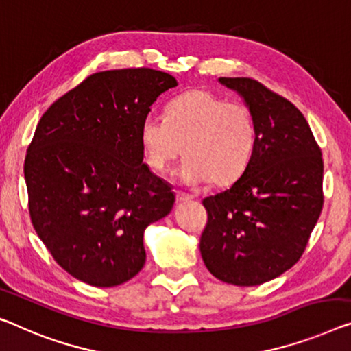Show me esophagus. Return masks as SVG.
<instances>
[{"label":"esophagus","mask_w":351,"mask_h":351,"mask_svg":"<svg viewBox=\"0 0 351 351\" xmlns=\"http://www.w3.org/2000/svg\"><path fill=\"white\" fill-rule=\"evenodd\" d=\"M191 200H192V195H187V193H182L180 191L176 192V202L178 203H187V202H191Z\"/></svg>","instance_id":"1"}]
</instances>
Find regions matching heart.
<instances>
[{"label":"heart","mask_w":351,"mask_h":351,"mask_svg":"<svg viewBox=\"0 0 351 351\" xmlns=\"http://www.w3.org/2000/svg\"><path fill=\"white\" fill-rule=\"evenodd\" d=\"M255 140L250 108L208 90L181 94L167 106L165 118L149 113L140 128L145 162L153 171H165L182 146L186 159L178 176L189 186L208 180L222 186L238 180L252 158Z\"/></svg>","instance_id":"b5f03b06"}]
</instances>
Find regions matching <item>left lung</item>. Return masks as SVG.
Masks as SVG:
<instances>
[{
    "mask_svg": "<svg viewBox=\"0 0 351 351\" xmlns=\"http://www.w3.org/2000/svg\"><path fill=\"white\" fill-rule=\"evenodd\" d=\"M254 114L257 140L247 169L203 200L206 268L239 287L268 282L301 258L323 208V158L304 114L247 77H221Z\"/></svg>",
    "mask_w": 351,
    "mask_h": 351,
    "instance_id": "left-lung-1",
    "label": "left lung"
}]
</instances>
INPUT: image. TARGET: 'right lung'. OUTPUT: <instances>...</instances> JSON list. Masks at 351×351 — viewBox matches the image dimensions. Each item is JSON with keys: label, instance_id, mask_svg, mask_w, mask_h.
Masks as SVG:
<instances>
[{"label": "right lung", "instance_id": "right-lung-1", "mask_svg": "<svg viewBox=\"0 0 351 351\" xmlns=\"http://www.w3.org/2000/svg\"><path fill=\"white\" fill-rule=\"evenodd\" d=\"M178 85L149 67L96 72L42 114L25 158L28 209L62 269L114 287L143 268V232L171 211V187L143 164L140 128Z\"/></svg>", "mask_w": 351, "mask_h": 351}]
</instances>
